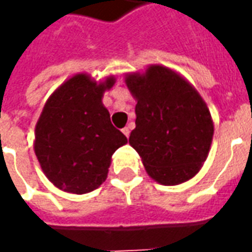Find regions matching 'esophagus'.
<instances>
[{"label": "esophagus", "mask_w": 252, "mask_h": 252, "mask_svg": "<svg viewBox=\"0 0 252 252\" xmlns=\"http://www.w3.org/2000/svg\"><path fill=\"white\" fill-rule=\"evenodd\" d=\"M123 133L126 135V137H129V133H131V131H129V128L128 126H126V128H123Z\"/></svg>", "instance_id": "esophagus-1"}]
</instances>
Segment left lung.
<instances>
[{
  "instance_id": "1",
  "label": "left lung",
  "mask_w": 252,
  "mask_h": 252,
  "mask_svg": "<svg viewBox=\"0 0 252 252\" xmlns=\"http://www.w3.org/2000/svg\"><path fill=\"white\" fill-rule=\"evenodd\" d=\"M124 81L137 101L129 144L147 174L164 186L191 180L208 158L215 131L205 101L186 78L163 64L128 72Z\"/></svg>"
}]
</instances>
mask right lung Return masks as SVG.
<instances>
[{"label": "right lung", "instance_id": "add662e5", "mask_svg": "<svg viewBox=\"0 0 252 252\" xmlns=\"http://www.w3.org/2000/svg\"><path fill=\"white\" fill-rule=\"evenodd\" d=\"M116 78L94 81L79 72L66 79L48 97L36 123L35 150L40 167L52 185L66 193H90L105 182L112 155L126 137L110 123L102 104Z\"/></svg>", "mask_w": 252, "mask_h": 252}]
</instances>
